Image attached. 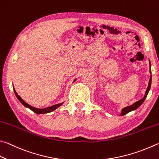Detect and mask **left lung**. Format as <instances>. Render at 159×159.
<instances>
[{
  "label": "left lung",
  "instance_id": "8db88e82",
  "mask_svg": "<svg viewBox=\"0 0 159 159\" xmlns=\"http://www.w3.org/2000/svg\"><path fill=\"white\" fill-rule=\"evenodd\" d=\"M149 73L152 74V71H151V62H150V60H149ZM151 84H152V75L150 76V79L149 80V83H148V87L147 88L146 91H145V94L144 95V97L143 99H141L140 100L138 101V102H135L134 103H133L132 105L129 106H126V107H125L122 110V111H121V113H120V116H123V115H125L126 114H127L128 112L133 111H135V110H136L138 107H140V106L142 105V103L144 102V101L145 100L147 96H148V94L149 93V91L150 89V88H151Z\"/></svg>",
  "mask_w": 159,
  "mask_h": 159
}]
</instances>
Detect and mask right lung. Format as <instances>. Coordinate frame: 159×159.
Wrapping results in <instances>:
<instances>
[{"instance_id": "1", "label": "right lung", "mask_w": 159, "mask_h": 159, "mask_svg": "<svg viewBox=\"0 0 159 159\" xmlns=\"http://www.w3.org/2000/svg\"><path fill=\"white\" fill-rule=\"evenodd\" d=\"M76 79L74 80V82L76 81ZM13 89H14V94H15L16 98L19 99V102H21L22 104L25 106V107L30 109L32 111H33L34 112H35V113H37V114H45V113H48V112H53V111H55V110L57 109L58 107H60V106H61L63 104V103H64V102L60 103H57V104H55V105H53L51 106H49V107L44 108H35V107H33V106H30V104H28V103L25 102V101L22 98L20 97L18 94H17V92H16L15 89H14V86H13Z\"/></svg>"}]
</instances>
